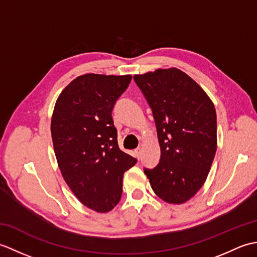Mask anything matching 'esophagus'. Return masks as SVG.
Returning <instances> with one entry per match:
<instances>
[{
    "mask_svg": "<svg viewBox=\"0 0 257 257\" xmlns=\"http://www.w3.org/2000/svg\"><path fill=\"white\" fill-rule=\"evenodd\" d=\"M140 152H141L140 148H137L135 150V155H136V157H137V159H140Z\"/></svg>",
    "mask_w": 257,
    "mask_h": 257,
    "instance_id": "esophagus-1",
    "label": "esophagus"
}]
</instances>
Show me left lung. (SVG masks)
Segmentation results:
<instances>
[{"instance_id": "8db88e82", "label": "left lung", "mask_w": 257, "mask_h": 257, "mask_svg": "<svg viewBox=\"0 0 257 257\" xmlns=\"http://www.w3.org/2000/svg\"><path fill=\"white\" fill-rule=\"evenodd\" d=\"M134 79L154 114L161 157L145 169L163 201L181 204L204 184L216 152V112L210 97L182 70L157 69Z\"/></svg>"}]
</instances>
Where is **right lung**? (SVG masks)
<instances>
[{
    "mask_svg": "<svg viewBox=\"0 0 257 257\" xmlns=\"http://www.w3.org/2000/svg\"><path fill=\"white\" fill-rule=\"evenodd\" d=\"M130 81L132 75L78 76L54 107L51 133L59 170L76 198L96 212L118 204L123 173L137 162L119 149L111 117Z\"/></svg>",
    "mask_w": 257,
    "mask_h": 257,
    "instance_id": "1",
    "label": "right lung"
}]
</instances>
